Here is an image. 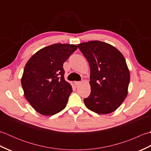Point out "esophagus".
Here are the masks:
<instances>
[{"mask_svg":"<svg viewBox=\"0 0 151 151\" xmlns=\"http://www.w3.org/2000/svg\"><path fill=\"white\" fill-rule=\"evenodd\" d=\"M74 83H75V86H78V85H79L80 84H81V81H75V82H74Z\"/></svg>","mask_w":151,"mask_h":151,"instance_id":"obj_1","label":"esophagus"}]
</instances>
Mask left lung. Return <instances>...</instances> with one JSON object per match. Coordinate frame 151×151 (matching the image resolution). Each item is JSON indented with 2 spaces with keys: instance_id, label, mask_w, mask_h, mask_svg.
Masks as SVG:
<instances>
[{
  "instance_id": "left-lung-1",
  "label": "left lung",
  "mask_w": 151,
  "mask_h": 151,
  "mask_svg": "<svg viewBox=\"0 0 151 151\" xmlns=\"http://www.w3.org/2000/svg\"><path fill=\"white\" fill-rule=\"evenodd\" d=\"M90 66L91 93L84 99L89 110L111 113L128 93L130 73L123 54L111 45L92 41L78 45Z\"/></svg>"
}]
</instances>
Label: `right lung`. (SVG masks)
<instances>
[{
  "instance_id": "1",
  "label": "right lung",
  "mask_w": 151,
  "mask_h": 151,
  "mask_svg": "<svg viewBox=\"0 0 151 151\" xmlns=\"http://www.w3.org/2000/svg\"><path fill=\"white\" fill-rule=\"evenodd\" d=\"M78 49L75 45L57 43L34 54L24 67L21 84L25 98L44 115L63 110L73 89L65 81L63 64Z\"/></svg>"
}]
</instances>
